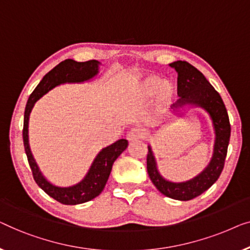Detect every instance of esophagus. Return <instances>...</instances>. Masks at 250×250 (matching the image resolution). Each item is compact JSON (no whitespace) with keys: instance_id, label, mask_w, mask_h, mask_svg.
Returning a JSON list of instances; mask_svg holds the SVG:
<instances>
[{"instance_id":"1","label":"esophagus","mask_w":250,"mask_h":250,"mask_svg":"<svg viewBox=\"0 0 250 250\" xmlns=\"http://www.w3.org/2000/svg\"><path fill=\"white\" fill-rule=\"evenodd\" d=\"M145 136H146V132H145V130H144V129H142V128H132L128 132V135H126V139H128L129 142H135V140H139V139L145 138Z\"/></svg>"}]
</instances>
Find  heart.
I'll use <instances>...</instances> for the list:
<instances>
[{
	"mask_svg": "<svg viewBox=\"0 0 250 250\" xmlns=\"http://www.w3.org/2000/svg\"><path fill=\"white\" fill-rule=\"evenodd\" d=\"M140 91L144 97H150L155 94L156 105L160 108L167 107L174 96L173 86L170 83L161 82L155 76H147L142 80Z\"/></svg>",
	"mask_w": 250,
	"mask_h": 250,
	"instance_id": "b5f03b06",
	"label": "heart"
}]
</instances>
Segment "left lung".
<instances>
[{"label": "left lung", "instance_id": "left-lung-1", "mask_svg": "<svg viewBox=\"0 0 250 250\" xmlns=\"http://www.w3.org/2000/svg\"><path fill=\"white\" fill-rule=\"evenodd\" d=\"M170 66L178 72L179 100L173 106L179 108L185 105H197L207 111L212 119L215 130L213 156L205 170L194 179L186 182H171L160 174L152 148L148 146L147 172L157 190L163 195L177 200H190L202 195L219 179L227 157L231 126L226 105L220 94L198 69L187 61H175Z\"/></svg>", "mask_w": 250, "mask_h": 250}]
</instances>
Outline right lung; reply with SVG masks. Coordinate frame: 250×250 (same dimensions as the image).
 <instances>
[{
  "label": "right lung",
  "mask_w": 250,
  "mask_h": 250,
  "mask_svg": "<svg viewBox=\"0 0 250 250\" xmlns=\"http://www.w3.org/2000/svg\"><path fill=\"white\" fill-rule=\"evenodd\" d=\"M98 64L96 60H90L86 62H77L75 60L68 59L59 63L58 65L44 76L42 82L28 98L26 108H24L22 138L24 152H26L28 163L33 172L34 180L36 184L46 192V194L64 205H77L89 202L103 191L110 177L112 165L114 161L120 156V154L128 147V140L120 139L112 145L105 147L97 154L96 159L89 168L88 173L79 184L71 187H56L48 182L38 168L33 154L30 152L29 143H28V122L29 115L34 105L40 98L50 91L55 86L65 83H83L87 82L98 73Z\"/></svg>",
  "instance_id": "obj_1"
}]
</instances>
